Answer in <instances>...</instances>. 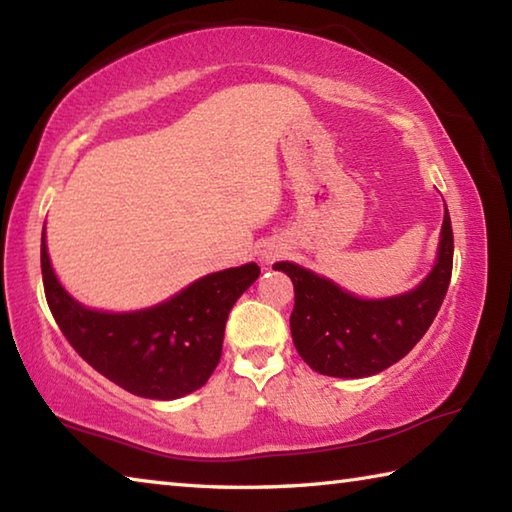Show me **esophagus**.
<instances>
[{"label":"esophagus","mask_w":512,"mask_h":512,"mask_svg":"<svg viewBox=\"0 0 512 512\" xmlns=\"http://www.w3.org/2000/svg\"><path fill=\"white\" fill-rule=\"evenodd\" d=\"M275 257H277V250H266V253H264L266 262H271V259H275Z\"/></svg>","instance_id":"obj_1"}]
</instances>
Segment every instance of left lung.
<instances>
[{
  "mask_svg": "<svg viewBox=\"0 0 512 512\" xmlns=\"http://www.w3.org/2000/svg\"><path fill=\"white\" fill-rule=\"evenodd\" d=\"M454 237L445 208L439 259L423 284L389 300H358L306 268L277 262L291 277L293 345L311 369L336 378H365L405 358L430 329L448 293Z\"/></svg>",
  "mask_w": 512,
  "mask_h": 512,
  "instance_id": "8db88e82",
  "label": "left lung"
}]
</instances>
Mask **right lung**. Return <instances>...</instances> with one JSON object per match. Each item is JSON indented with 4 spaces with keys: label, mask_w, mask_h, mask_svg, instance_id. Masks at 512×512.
<instances>
[{
    "label": "right lung",
    "mask_w": 512,
    "mask_h": 512,
    "mask_svg": "<svg viewBox=\"0 0 512 512\" xmlns=\"http://www.w3.org/2000/svg\"><path fill=\"white\" fill-rule=\"evenodd\" d=\"M42 282L64 338L98 374L129 394L172 401L208 383L219 365L232 304L259 277L257 264L201 277L152 309L100 313L60 286L42 235Z\"/></svg>",
    "instance_id": "1"
}]
</instances>
